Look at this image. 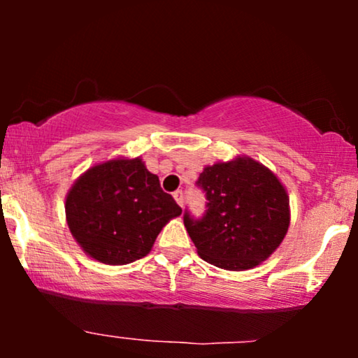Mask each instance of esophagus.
<instances>
[{
  "label": "esophagus",
  "instance_id": "34e87169",
  "mask_svg": "<svg viewBox=\"0 0 358 358\" xmlns=\"http://www.w3.org/2000/svg\"><path fill=\"white\" fill-rule=\"evenodd\" d=\"M174 199H176V202L180 205V207H184V192H182V190H176Z\"/></svg>",
  "mask_w": 358,
  "mask_h": 358
}]
</instances>
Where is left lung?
I'll use <instances>...</instances> for the list:
<instances>
[{"mask_svg":"<svg viewBox=\"0 0 358 358\" xmlns=\"http://www.w3.org/2000/svg\"><path fill=\"white\" fill-rule=\"evenodd\" d=\"M205 212H184V224L199 256L227 271L261 264L285 238L290 210L277 176L251 158L207 166L199 176Z\"/></svg>","mask_w":358,"mask_h":358,"instance_id":"1","label":"left lung"}]
</instances>
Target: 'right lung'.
I'll list each match as a JSON object with an SVG mask.
<instances>
[{"instance_id": "1", "label": "right lung", "mask_w": 358, "mask_h": 358, "mask_svg": "<svg viewBox=\"0 0 358 358\" xmlns=\"http://www.w3.org/2000/svg\"><path fill=\"white\" fill-rule=\"evenodd\" d=\"M65 212L71 234L91 257L124 266L145 257L182 208L135 158L87 169L68 192Z\"/></svg>"}]
</instances>
